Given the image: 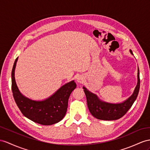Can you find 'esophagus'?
Returning a JSON list of instances; mask_svg holds the SVG:
<instances>
[{"label": "esophagus", "instance_id": "esophagus-1", "mask_svg": "<svg viewBox=\"0 0 150 150\" xmlns=\"http://www.w3.org/2000/svg\"><path fill=\"white\" fill-rule=\"evenodd\" d=\"M76 80H77V81L79 82H82L83 81V79L81 77V76H78V77L76 78Z\"/></svg>", "mask_w": 150, "mask_h": 150}]
</instances>
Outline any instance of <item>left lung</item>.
Returning a JSON list of instances; mask_svg holds the SVG:
<instances>
[{"instance_id":"1","label":"left lung","mask_w":150,"mask_h":150,"mask_svg":"<svg viewBox=\"0 0 150 150\" xmlns=\"http://www.w3.org/2000/svg\"><path fill=\"white\" fill-rule=\"evenodd\" d=\"M130 53L133 54L132 51ZM140 79L139 70L137 73V84L133 94L125 101L119 104H111L103 102L99 99L97 96L91 93L86 87H83L87 98V106L89 112L95 118L103 120H115L120 118L131 108L136 101L139 91Z\"/></svg>"}]
</instances>
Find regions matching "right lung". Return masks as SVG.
<instances>
[{"label":"right lung","mask_w":150,"mask_h":150,"mask_svg":"<svg viewBox=\"0 0 150 150\" xmlns=\"http://www.w3.org/2000/svg\"><path fill=\"white\" fill-rule=\"evenodd\" d=\"M17 61L18 57L11 73L12 91L14 101L23 115L32 121L44 125L54 124L61 121L66 115L69 97L76 87L75 82L73 80L66 83L44 101H32L20 93L15 82L14 70Z\"/></svg>","instance_id":"obj_1"}]
</instances>
